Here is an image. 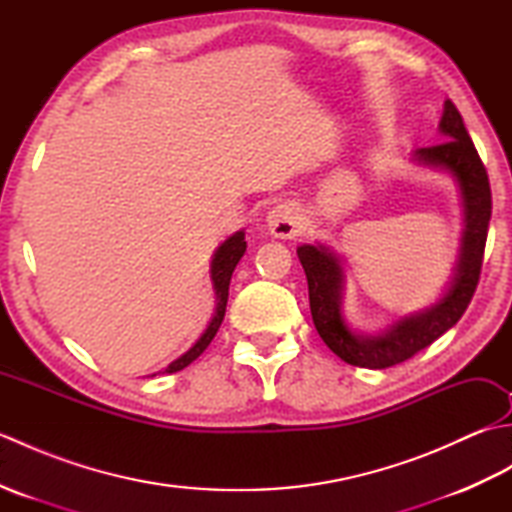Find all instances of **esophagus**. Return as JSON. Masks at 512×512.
<instances>
[{
  "mask_svg": "<svg viewBox=\"0 0 512 512\" xmlns=\"http://www.w3.org/2000/svg\"><path fill=\"white\" fill-rule=\"evenodd\" d=\"M266 222H268V231L273 233L275 237H281V239L297 237L301 233V228H303L297 209H295V206H290V204L275 206V209L268 213Z\"/></svg>",
  "mask_w": 512,
  "mask_h": 512,
  "instance_id": "1",
  "label": "esophagus"
}]
</instances>
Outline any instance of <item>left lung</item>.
Segmentation results:
<instances>
[{
	"label": "left lung",
	"instance_id": "1",
	"mask_svg": "<svg viewBox=\"0 0 512 512\" xmlns=\"http://www.w3.org/2000/svg\"><path fill=\"white\" fill-rule=\"evenodd\" d=\"M440 129L447 140L440 145L418 149L416 160L424 162V165L447 169L458 178L464 198L466 231L458 273L453 277L449 292L436 306L413 314V317H405L385 334H356L347 328V323L341 317L343 270L339 259L325 246L306 244L297 248L299 262L308 277L314 328H317L323 343L341 361L350 365L385 369L409 361L411 356L429 347L462 319V314L469 308L475 295L477 284H480L488 222H491L493 211L491 184H488L484 162L477 154L469 132H466L462 114L451 101L444 103Z\"/></svg>",
	"mask_w": 512,
	"mask_h": 512
}]
</instances>
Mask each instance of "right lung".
Instances as JSON below:
<instances>
[{
  "label": "right lung",
  "mask_w": 512,
  "mask_h": 512,
  "mask_svg": "<svg viewBox=\"0 0 512 512\" xmlns=\"http://www.w3.org/2000/svg\"><path fill=\"white\" fill-rule=\"evenodd\" d=\"M246 253V239L244 233L239 231L233 237H228L226 242L217 248V253L213 257V264H211V279H213V288H215V295H217V308H215V317L211 319L209 328L200 336V341L195 343L187 354H182L178 361H173L167 369L165 374H176L180 369H184L187 365H191L195 358H198L209 343L213 341V336L220 330V325L224 321V312H226V301H228V284H231V277H233V270L237 266L239 259ZM160 374V372H158ZM156 376V374H154Z\"/></svg>",
  "instance_id": "obj_1"
}]
</instances>
